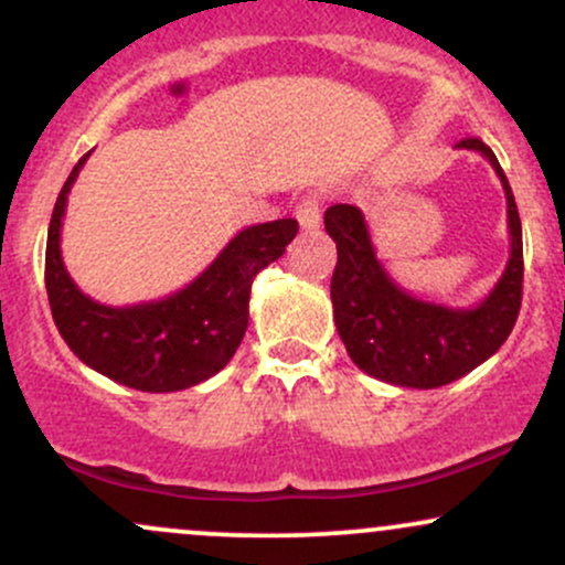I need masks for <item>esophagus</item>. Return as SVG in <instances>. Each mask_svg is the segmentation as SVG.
<instances>
[{"label":"esophagus","instance_id":"1","mask_svg":"<svg viewBox=\"0 0 565 565\" xmlns=\"http://www.w3.org/2000/svg\"><path fill=\"white\" fill-rule=\"evenodd\" d=\"M297 223H300L302 231H316L321 225V206L316 196H305L295 210Z\"/></svg>","mask_w":565,"mask_h":565}]
</instances>
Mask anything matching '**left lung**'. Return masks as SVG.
I'll list each match as a JSON object with an SVG mask.
<instances>
[{
	"label": "left lung",
	"mask_w": 565,
	"mask_h": 565,
	"mask_svg": "<svg viewBox=\"0 0 565 565\" xmlns=\"http://www.w3.org/2000/svg\"><path fill=\"white\" fill-rule=\"evenodd\" d=\"M457 148L481 153L494 167L508 199L510 257L494 289L472 308L423 300L393 281L372 244L366 217L359 206L334 204L323 215L327 233L337 244L332 276L334 323L353 364L387 385H449L502 348L523 291V233L508 178L481 138H465Z\"/></svg>",
	"instance_id": "1"
}]
</instances>
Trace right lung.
Returning a JSON list of instances; mask_svg holds the SVG:
<instances>
[{
	"label": "right lung",
	"mask_w": 565,
	"mask_h": 565,
	"mask_svg": "<svg viewBox=\"0 0 565 565\" xmlns=\"http://www.w3.org/2000/svg\"><path fill=\"white\" fill-rule=\"evenodd\" d=\"M87 159L84 153L63 183L47 231L44 284L57 332L82 364L132 391L174 393L210 380L242 345L252 281L287 252L297 220L249 225L188 287L161 300L114 308L84 295L61 255L68 191Z\"/></svg>",
	"instance_id": "add662e5"
}]
</instances>
